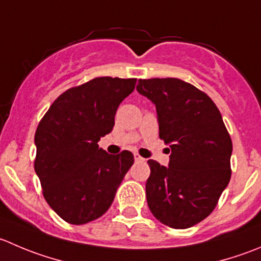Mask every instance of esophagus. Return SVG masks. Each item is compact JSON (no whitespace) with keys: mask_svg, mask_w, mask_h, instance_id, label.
<instances>
[{"mask_svg":"<svg viewBox=\"0 0 261 261\" xmlns=\"http://www.w3.org/2000/svg\"><path fill=\"white\" fill-rule=\"evenodd\" d=\"M134 158H135L136 162H144V161H145V159H144L143 156H141L140 154H138V153L134 154Z\"/></svg>","mask_w":261,"mask_h":261,"instance_id":"1","label":"esophagus"}]
</instances>
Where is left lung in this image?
Here are the masks:
<instances>
[{"mask_svg": "<svg viewBox=\"0 0 261 261\" xmlns=\"http://www.w3.org/2000/svg\"><path fill=\"white\" fill-rule=\"evenodd\" d=\"M136 89L155 105L172 151L168 167L148 161L149 209L166 226L189 228L214 211L231 179V136L213 100L184 80L140 79Z\"/></svg>", "mask_w": 261, "mask_h": 261, "instance_id": "1", "label": "left lung"}]
</instances>
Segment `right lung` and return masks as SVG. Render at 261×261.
Here are the masks:
<instances>
[{
  "mask_svg": "<svg viewBox=\"0 0 261 261\" xmlns=\"http://www.w3.org/2000/svg\"><path fill=\"white\" fill-rule=\"evenodd\" d=\"M136 79L102 76L67 89L50 105L35 131V173L48 205L67 223L102 217L134 163L131 151L117 155L98 146L112 131L120 103Z\"/></svg>",
  "mask_w": 261,
  "mask_h": 261,
  "instance_id": "1",
  "label": "right lung"
}]
</instances>
